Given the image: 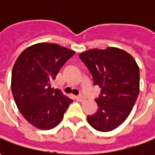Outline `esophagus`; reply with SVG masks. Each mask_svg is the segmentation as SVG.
<instances>
[{"label":"esophagus","instance_id":"34e87169","mask_svg":"<svg viewBox=\"0 0 155 155\" xmlns=\"http://www.w3.org/2000/svg\"><path fill=\"white\" fill-rule=\"evenodd\" d=\"M76 100L78 102H84L85 101V97H84L83 96H78V97H76Z\"/></svg>","mask_w":155,"mask_h":155}]
</instances>
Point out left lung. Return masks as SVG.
<instances>
[{
  "mask_svg": "<svg viewBox=\"0 0 155 155\" xmlns=\"http://www.w3.org/2000/svg\"><path fill=\"white\" fill-rule=\"evenodd\" d=\"M101 88L96 99L98 109L87 121L95 129L109 132L119 127L129 116L140 91V70L134 58L117 47L91 49L79 54Z\"/></svg>",
  "mask_w": 155,
  "mask_h": 155,
  "instance_id": "left-lung-1",
  "label": "left lung"
}]
</instances>
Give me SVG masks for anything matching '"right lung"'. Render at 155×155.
<instances>
[{
  "mask_svg": "<svg viewBox=\"0 0 155 155\" xmlns=\"http://www.w3.org/2000/svg\"><path fill=\"white\" fill-rule=\"evenodd\" d=\"M75 51L54 43L30 45L15 61L11 89L21 115L35 128L48 130L62 121L72 100L51 88V80Z\"/></svg>",
  "mask_w": 155,
  "mask_h": 155,
  "instance_id": "add662e5",
  "label": "right lung"
}]
</instances>
